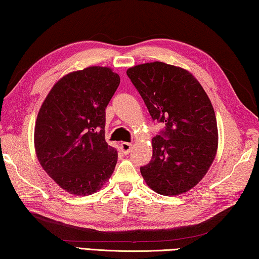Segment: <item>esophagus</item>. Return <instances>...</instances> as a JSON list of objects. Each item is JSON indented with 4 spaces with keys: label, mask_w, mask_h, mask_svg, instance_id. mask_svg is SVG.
I'll use <instances>...</instances> for the list:
<instances>
[{
    "label": "esophagus",
    "mask_w": 259,
    "mask_h": 259,
    "mask_svg": "<svg viewBox=\"0 0 259 259\" xmlns=\"http://www.w3.org/2000/svg\"><path fill=\"white\" fill-rule=\"evenodd\" d=\"M120 147L123 154H129L131 149H133V144L131 143H122Z\"/></svg>",
    "instance_id": "1"
}]
</instances>
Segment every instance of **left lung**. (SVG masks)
I'll return each mask as SVG.
<instances>
[{
  "label": "left lung",
  "instance_id": "left-lung-1",
  "mask_svg": "<svg viewBox=\"0 0 259 259\" xmlns=\"http://www.w3.org/2000/svg\"><path fill=\"white\" fill-rule=\"evenodd\" d=\"M126 75L153 121L165 129L152 139L151 161L141 167L152 190L163 196L194 188L212 165L218 149L214 109L190 72L163 62L139 64Z\"/></svg>",
  "mask_w": 259,
  "mask_h": 259
}]
</instances>
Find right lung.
I'll return each instance as SVG.
<instances>
[{
  "mask_svg": "<svg viewBox=\"0 0 259 259\" xmlns=\"http://www.w3.org/2000/svg\"><path fill=\"white\" fill-rule=\"evenodd\" d=\"M120 76L106 67L65 75L39 110L34 147L46 173L72 195H91L112 176L117 151L105 141L106 107Z\"/></svg>",
  "mask_w": 259,
  "mask_h": 259,
  "instance_id": "1",
  "label": "right lung"
}]
</instances>
